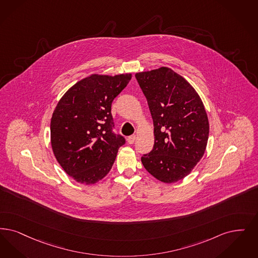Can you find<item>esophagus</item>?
Returning <instances> with one entry per match:
<instances>
[{"mask_svg": "<svg viewBox=\"0 0 258 258\" xmlns=\"http://www.w3.org/2000/svg\"><path fill=\"white\" fill-rule=\"evenodd\" d=\"M135 138H136V136L135 135H131V136H128L127 137V143L128 144H134V141H135Z\"/></svg>", "mask_w": 258, "mask_h": 258, "instance_id": "esophagus-1", "label": "esophagus"}]
</instances>
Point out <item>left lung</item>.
Wrapping results in <instances>:
<instances>
[{
    "instance_id": "1",
    "label": "left lung",
    "mask_w": 258,
    "mask_h": 258,
    "mask_svg": "<svg viewBox=\"0 0 258 258\" xmlns=\"http://www.w3.org/2000/svg\"><path fill=\"white\" fill-rule=\"evenodd\" d=\"M154 121L155 145L142 155L145 169L166 183L188 175L203 157L209 124L195 89L170 68L137 73Z\"/></svg>"
}]
</instances>
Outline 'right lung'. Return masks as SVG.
Here are the masks:
<instances>
[{
    "instance_id": "right-lung-1",
    "label": "right lung",
    "mask_w": 258,
    "mask_h": 258,
    "mask_svg": "<svg viewBox=\"0 0 258 258\" xmlns=\"http://www.w3.org/2000/svg\"><path fill=\"white\" fill-rule=\"evenodd\" d=\"M131 79V74L94 75L76 83L57 103L51 120L52 151L76 181L92 184L102 179L125 143L114 133L111 103Z\"/></svg>"
}]
</instances>
